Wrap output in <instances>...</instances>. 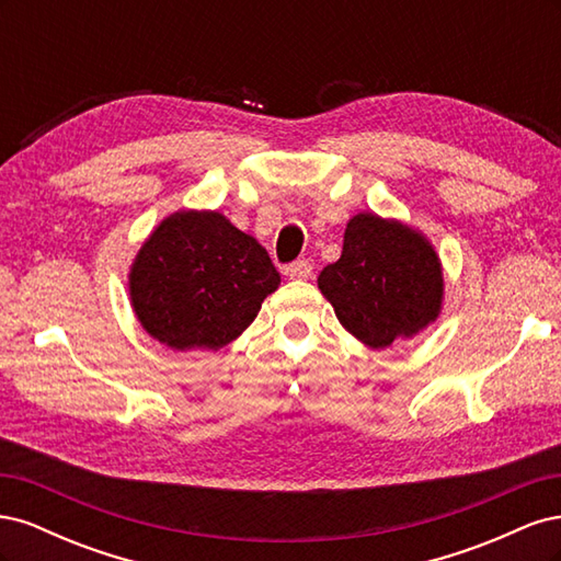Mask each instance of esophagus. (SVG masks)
Instances as JSON below:
<instances>
[{"mask_svg": "<svg viewBox=\"0 0 561 561\" xmlns=\"http://www.w3.org/2000/svg\"><path fill=\"white\" fill-rule=\"evenodd\" d=\"M285 274L290 276V278H295V280H307L313 274V266H311L309 260H297V262H293L290 266L285 268Z\"/></svg>", "mask_w": 561, "mask_h": 561, "instance_id": "34e87169", "label": "esophagus"}]
</instances>
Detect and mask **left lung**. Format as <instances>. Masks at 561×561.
Here are the masks:
<instances>
[{
    "instance_id": "obj_1",
    "label": "left lung",
    "mask_w": 561,
    "mask_h": 561,
    "mask_svg": "<svg viewBox=\"0 0 561 561\" xmlns=\"http://www.w3.org/2000/svg\"><path fill=\"white\" fill-rule=\"evenodd\" d=\"M318 287L355 339L386 348L437 318L443 268L421 233L360 213L346 225L342 257L320 271Z\"/></svg>"
}]
</instances>
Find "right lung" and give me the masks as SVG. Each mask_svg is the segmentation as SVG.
I'll return each mask as SVG.
<instances>
[{"instance_id":"right-lung-1","label":"right lung","mask_w":561,"mask_h":561,"mask_svg":"<svg viewBox=\"0 0 561 561\" xmlns=\"http://www.w3.org/2000/svg\"><path fill=\"white\" fill-rule=\"evenodd\" d=\"M280 276L268 252L219 213H175L130 268V301L161 344L217 351L257 318Z\"/></svg>"}]
</instances>
